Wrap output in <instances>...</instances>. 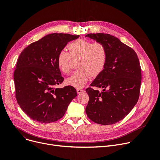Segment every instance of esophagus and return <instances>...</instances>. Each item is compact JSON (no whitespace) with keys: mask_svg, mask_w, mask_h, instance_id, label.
Wrapping results in <instances>:
<instances>
[{"mask_svg":"<svg viewBox=\"0 0 160 160\" xmlns=\"http://www.w3.org/2000/svg\"><path fill=\"white\" fill-rule=\"evenodd\" d=\"M84 92V90H81V89H77V93H79V94H80V93H82Z\"/></svg>","mask_w":160,"mask_h":160,"instance_id":"obj_1","label":"esophagus"}]
</instances>
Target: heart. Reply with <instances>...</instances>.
<instances>
[{
	"instance_id": "heart-1",
	"label": "heart",
	"mask_w": 160,
	"mask_h": 160,
	"mask_svg": "<svg viewBox=\"0 0 160 160\" xmlns=\"http://www.w3.org/2000/svg\"><path fill=\"white\" fill-rule=\"evenodd\" d=\"M69 52L60 51L57 58V64L62 72H70L71 58L78 59V70L66 79L67 85L77 88H82L92 77L98 76L103 70L108 61V52L104 45L79 39L68 45Z\"/></svg>"
}]
</instances>
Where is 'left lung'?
Here are the masks:
<instances>
[{
	"label": "left lung",
	"instance_id": "1",
	"mask_svg": "<svg viewBox=\"0 0 160 160\" xmlns=\"http://www.w3.org/2000/svg\"><path fill=\"white\" fill-rule=\"evenodd\" d=\"M101 43L108 52V61L102 72L91 84L102 92L88 88L89 101L86 112L90 119L103 125L122 120L134 108L140 93L141 68L135 51L117 38L108 33H88Z\"/></svg>",
	"mask_w": 160,
	"mask_h": 160
}]
</instances>
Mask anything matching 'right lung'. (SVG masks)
<instances>
[{
	"label": "right lung",
	"mask_w": 160,
	"mask_h": 160,
	"mask_svg": "<svg viewBox=\"0 0 160 160\" xmlns=\"http://www.w3.org/2000/svg\"><path fill=\"white\" fill-rule=\"evenodd\" d=\"M79 35L53 33L31 43L18 59L14 72L16 98L33 121L49 123L62 118L76 96L71 86L55 88L63 81L57 64L58 52Z\"/></svg>",
	"instance_id": "right-lung-1"
}]
</instances>
